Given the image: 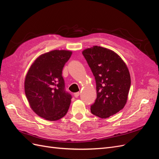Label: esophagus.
<instances>
[{"label": "esophagus", "mask_w": 159, "mask_h": 159, "mask_svg": "<svg viewBox=\"0 0 159 159\" xmlns=\"http://www.w3.org/2000/svg\"><path fill=\"white\" fill-rule=\"evenodd\" d=\"M74 95L75 98H78V96L80 95V92H75V93H74Z\"/></svg>", "instance_id": "1"}]
</instances>
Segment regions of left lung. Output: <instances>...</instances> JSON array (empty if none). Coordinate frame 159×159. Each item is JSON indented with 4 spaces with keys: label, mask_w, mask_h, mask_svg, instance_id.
<instances>
[{
    "label": "left lung",
    "mask_w": 159,
    "mask_h": 159,
    "mask_svg": "<svg viewBox=\"0 0 159 159\" xmlns=\"http://www.w3.org/2000/svg\"><path fill=\"white\" fill-rule=\"evenodd\" d=\"M95 77L97 98L91 112L105 119L118 113L125 105L131 86L126 64L117 53L94 46L82 52Z\"/></svg>",
    "instance_id": "left-lung-1"
}]
</instances>
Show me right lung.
<instances>
[{"label": "right lung", "instance_id": "add662e5", "mask_svg": "<svg viewBox=\"0 0 159 159\" xmlns=\"http://www.w3.org/2000/svg\"><path fill=\"white\" fill-rule=\"evenodd\" d=\"M72 52L55 50L38 56L28 70L25 91L31 109L48 121L65 116L71 95L65 91L62 70Z\"/></svg>", "mask_w": 159, "mask_h": 159}]
</instances>
